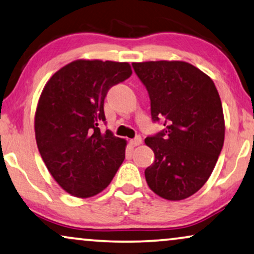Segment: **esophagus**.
Returning <instances> with one entry per match:
<instances>
[{
	"mask_svg": "<svg viewBox=\"0 0 254 254\" xmlns=\"http://www.w3.org/2000/svg\"><path fill=\"white\" fill-rule=\"evenodd\" d=\"M130 143L134 145V147H136V145H140L142 143V138L141 136H136L133 140H130Z\"/></svg>",
	"mask_w": 254,
	"mask_h": 254,
	"instance_id": "obj_1",
	"label": "esophagus"
}]
</instances>
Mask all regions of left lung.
<instances>
[{
    "mask_svg": "<svg viewBox=\"0 0 254 254\" xmlns=\"http://www.w3.org/2000/svg\"><path fill=\"white\" fill-rule=\"evenodd\" d=\"M150 98L151 118L164 129L144 140L155 162L144 176L152 192L179 201L209 178L224 142L220 95L209 76L185 61L133 62Z\"/></svg>",
    "mask_w": 254,
    "mask_h": 254,
    "instance_id": "1",
    "label": "left lung"
}]
</instances>
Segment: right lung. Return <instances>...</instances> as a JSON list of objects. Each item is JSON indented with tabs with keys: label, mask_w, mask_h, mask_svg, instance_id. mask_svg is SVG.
I'll use <instances>...</instances> for the list:
<instances>
[{
	"label": "right lung",
	"mask_w": 254,
	"mask_h": 254,
	"mask_svg": "<svg viewBox=\"0 0 254 254\" xmlns=\"http://www.w3.org/2000/svg\"><path fill=\"white\" fill-rule=\"evenodd\" d=\"M130 75L128 62L81 59L44 86L34 116L37 145L52 177L71 195H97L123 164L127 141L98 126L107 91Z\"/></svg>",
	"instance_id": "right-lung-1"
}]
</instances>
